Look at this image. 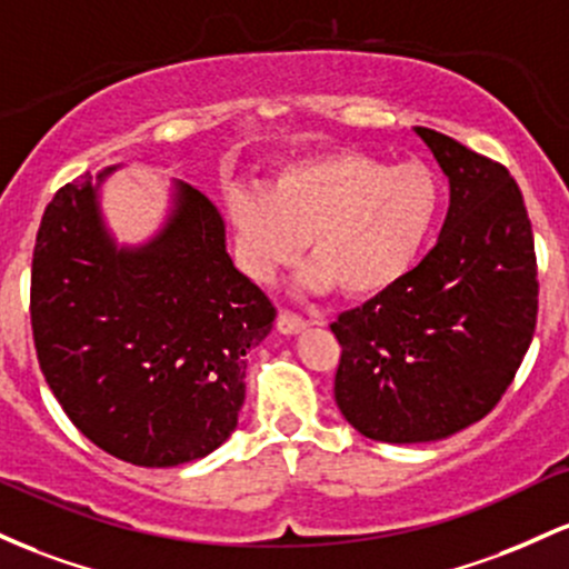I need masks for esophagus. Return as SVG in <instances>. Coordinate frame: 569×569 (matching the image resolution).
Instances as JSON below:
<instances>
[{
    "label": "esophagus",
    "instance_id": "34e87169",
    "mask_svg": "<svg viewBox=\"0 0 569 569\" xmlns=\"http://www.w3.org/2000/svg\"><path fill=\"white\" fill-rule=\"evenodd\" d=\"M306 319L301 317V315H296V311H290V309H282L279 311V319H277V328H279V333H287V336H292V333H301V330L306 328Z\"/></svg>",
    "mask_w": 569,
    "mask_h": 569
}]
</instances>
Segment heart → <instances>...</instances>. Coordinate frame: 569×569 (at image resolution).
<instances>
[{"instance_id":"obj_1","label":"heart","mask_w":569,"mask_h":569,"mask_svg":"<svg viewBox=\"0 0 569 569\" xmlns=\"http://www.w3.org/2000/svg\"><path fill=\"white\" fill-rule=\"evenodd\" d=\"M440 212V184L419 163L387 166L360 150H328L292 158L266 188L228 193L241 260L254 279H268L301 252L311 290L370 298L398 284L422 254Z\"/></svg>"}]
</instances>
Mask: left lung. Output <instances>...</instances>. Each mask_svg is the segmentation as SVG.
I'll list each match as a JSON object with an SVG mask.
<instances>
[{
  "mask_svg": "<svg viewBox=\"0 0 569 569\" xmlns=\"http://www.w3.org/2000/svg\"><path fill=\"white\" fill-rule=\"evenodd\" d=\"M449 177L436 247L411 271L330 325L341 360L336 403L381 443H427L500 403L538 322V258L510 171L417 126Z\"/></svg>",
  "mask_w": 569,
  "mask_h": 569,
  "instance_id": "obj_1",
  "label": "left lung"
}]
</instances>
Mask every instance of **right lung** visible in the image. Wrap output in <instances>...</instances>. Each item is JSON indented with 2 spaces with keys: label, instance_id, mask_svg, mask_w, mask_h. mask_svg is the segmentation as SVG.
<instances>
[{
  "label": "right lung",
  "instance_id": "add662e5",
  "mask_svg": "<svg viewBox=\"0 0 569 569\" xmlns=\"http://www.w3.org/2000/svg\"><path fill=\"white\" fill-rule=\"evenodd\" d=\"M31 336L63 413L107 455L142 468L207 457L244 406L247 352L271 333V298L226 252V228L190 184L166 231L114 252L91 174L44 209L31 258Z\"/></svg>",
  "mask_w": 569,
  "mask_h": 569
}]
</instances>
